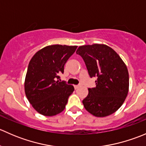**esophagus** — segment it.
Segmentation results:
<instances>
[{
    "label": "esophagus",
    "instance_id": "34e87169",
    "mask_svg": "<svg viewBox=\"0 0 146 146\" xmlns=\"http://www.w3.org/2000/svg\"><path fill=\"white\" fill-rule=\"evenodd\" d=\"M79 87H80V85H74V88H75V89H76V90L78 89Z\"/></svg>",
    "mask_w": 146,
    "mask_h": 146
}]
</instances>
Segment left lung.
Here are the masks:
<instances>
[{
  "label": "left lung",
  "instance_id": "left-lung-1",
  "mask_svg": "<svg viewBox=\"0 0 146 146\" xmlns=\"http://www.w3.org/2000/svg\"><path fill=\"white\" fill-rule=\"evenodd\" d=\"M85 61L90 78L97 77L96 87L88 88L82 100L85 110L97 117L117 111L127 97L129 71L119 55L103 44L80 46L76 51Z\"/></svg>",
  "mask_w": 146,
  "mask_h": 146
}]
</instances>
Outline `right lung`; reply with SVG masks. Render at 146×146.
<instances>
[{"mask_svg": "<svg viewBox=\"0 0 146 146\" xmlns=\"http://www.w3.org/2000/svg\"><path fill=\"white\" fill-rule=\"evenodd\" d=\"M78 46L54 44L44 47L31 58L25 80L28 101L39 114L51 117L64 110L73 85L59 81L64 65Z\"/></svg>", "mask_w": 146, "mask_h": 146, "instance_id": "1", "label": "right lung"}]
</instances>
